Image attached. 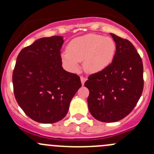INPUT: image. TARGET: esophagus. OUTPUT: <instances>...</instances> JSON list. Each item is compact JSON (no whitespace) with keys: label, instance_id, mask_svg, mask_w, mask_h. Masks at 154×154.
<instances>
[{"label":"esophagus","instance_id":"obj_1","mask_svg":"<svg viewBox=\"0 0 154 154\" xmlns=\"http://www.w3.org/2000/svg\"><path fill=\"white\" fill-rule=\"evenodd\" d=\"M80 80H81L82 85H84L85 82L86 81V77H80Z\"/></svg>","mask_w":154,"mask_h":154}]
</instances>
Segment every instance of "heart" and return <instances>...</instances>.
I'll return each instance as SVG.
<instances>
[{
  "label": "heart",
  "instance_id": "obj_1",
  "mask_svg": "<svg viewBox=\"0 0 154 154\" xmlns=\"http://www.w3.org/2000/svg\"><path fill=\"white\" fill-rule=\"evenodd\" d=\"M116 46L111 38L97 34H86L71 40L67 51L62 53L61 60L69 71L76 72L83 62V69L88 74H97L111 64Z\"/></svg>",
  "mask_w": 154,
  "mask_h": 154
}]
</instances>
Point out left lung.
Masks as SVG:
<instances>
[{
    "instance_id": "left-lung-1",
    "label": "left lung",
    "mask_w": 154,
    "mask_h": 154,
    "mask_svg": "<svg viewBox=\"0 0 154 154\" xmlns=\"http://www.w3.org/2000/svg\"><path fill=\"white\" fill-rule=\"evenodd\" d=\"M115 57L106 69L91 74L84 86L89 90L88 106L91 116L111 123L128 116L139 101L144 87L143 63L133 45L113 33Z\"/></svg>"
}]
</instances>
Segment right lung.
Instances as JSON below:
<instances>
[{
  "mask_svg": "<svg viewBox=\"0 0 154 154\" xmlns=\"http://www.w3.org/2000/svg\"><path fill=\"white\" fill-rule=\"evenodd\" d=\"M63 36L37 39L21 51L12 74L15 97L28 117L42 124L62 120L81 87L77 74L62 66Z\"/></svg>",
  "mask_w": 154,
  "mask_h": 154,
  "instance_id": "obj_1",
  "label": "right lung"
}]
</instances>
